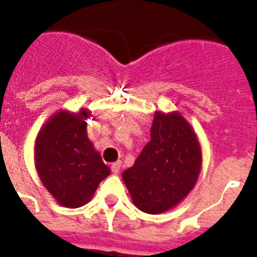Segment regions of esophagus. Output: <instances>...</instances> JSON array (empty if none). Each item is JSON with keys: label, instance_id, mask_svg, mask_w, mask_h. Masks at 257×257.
<instances>
[{"label": "esophagus", "instance_id": "1", "mask_svg": "<svg viewBox=\"0 0 257 257\" xmlns=\"http://www.w3.org/2000/svg\"><path fill=\"white\" fill-rule=\"evenodd\" d=\"M119 169H121V162H119V161L112 163V172H113V174H118V172H119Z\"/></svg>", "mask_w": 257, "mask_h": 257}]
</instances>
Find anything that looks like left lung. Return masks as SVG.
<instances>
[{
    "mask_svg": "<svg viewBox=\"0 0 257 257\" xmlns=\"http://www.w3.org/2000/svg\"><path fill=\"white\" fill-rule=\"evenodd\" d=\"M201 165V145L187 119L178 112H156L151 140L122 179L134 205L154 215L175 207L189 194Z\"/></svg>",
    "mask_w": 257,
    "mask_h": 257,
    "instance_id": "1",
    "label": "left lung"
}]
</instances>
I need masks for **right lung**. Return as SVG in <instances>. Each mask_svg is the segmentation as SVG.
<instances>
[{
	"label": "right lung",
	"instance_id": "obj_1",
	"mask_svg": "<svg viewBox=\"0 0 257 257\" xmlns=\"http://www.w3.org/2000/svg\"><path fill=\"white\" fill-rule=\"evenodd\" d=\"M91 112L60 110L45 123L35 145L36 170L44 187L61 206L77 208L86 205L109 174L86 124Z\"/></svg>",
	"mask_w": 257,
	"mask_h": 257
}]
</instances>
